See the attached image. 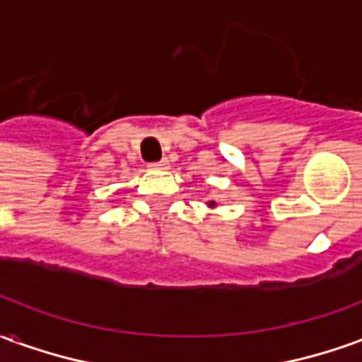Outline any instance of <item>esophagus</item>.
<instances>
[{
    "instance_id": "esophagus-1",
    "label": "esophagus",
    "mask_w": 362,
    "mask_h": 362,
    "mask_svg": "<svg viewBox=\"0 0 362 362\" xmlns=\"http://www.w3.org/2000/svg\"><path fill=\"white\" fill-rule=\"evenodd\" d=\"M168 165H170V163H168V160H166V158H163V160H158V163H151V168H155V170H166V168H168Z\"/></svg>"
}]
</instances>
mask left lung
Masks as SVG:
<instances>
[{
    "label": "left lung",
    "instance_id": "left-lung-1",
    "mask_svg": "<svg viewBox=\"0 0 362 362\" xmlns=\"http://www.w3.org/2000/svg\"><path fill=\"white\" fill-rule=\"evenodd\" d=\"M209 205H215V204H209Z\"/></svg>",
    "mask_w": 362,
    "mask_h": 362
}]
</instances>
